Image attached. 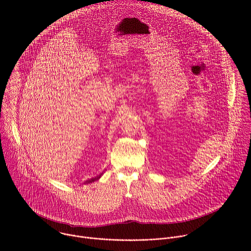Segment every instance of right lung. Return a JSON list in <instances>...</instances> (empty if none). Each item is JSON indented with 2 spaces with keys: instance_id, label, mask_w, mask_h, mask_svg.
Listing matches in <instances>:
<instances>
[{
  "instance_id": "1",
  "label": "right lung",
  "mask_w": 251,
  "mask_h": 251,
  "mask_svg": "<svg viewBox=\"0 0 251 251\" xmlns=\"http://www.w3.org/2000/svg\"><path fill=\"white\" fill-rule=\"evenodd\" d=\"M101 176H102V174H101V175H99V176H95V177L90 178V180H88V181H86V182H85V184H90V183H93V182H95V181L99 180V178L101 177Z\"/></svg>"
}]
</instances>
